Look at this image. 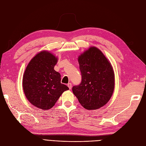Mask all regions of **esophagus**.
<instances>
[{
  "label": "esophagus",
  "instance_id": "esophagus-1",
  "mask_svg": "<svg viewBox=\"0 0 146 146\" xmlns=\"http://www.w3.org/2000/svg\"><path fill=\"white\" fill-rule=\"evenodd\" d=\"M68 86L69 87V88L70 90V89H71V88H72V84L70 83H69L68 84Z\"/></svg>",
  "mask_w": 146,
  "mask_h": 146
}]
</instances>
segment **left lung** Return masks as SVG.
Instances as JSON below:
<instances>
[{
  "instance_id": "obj_1",
  "label": "left lung",
  "mask_w": 146,
  "mask_h": 146,
  "mask_svg": "<svg viewBox=\"0 0 146 146\" xmlns=\"http://www.w3.org/2000/svg\"><path fill=\"white\" fill-rule=\"evenodd\" d=\"M82 74L72 92L83 107L97 110L110 100L114 88V74L108 60L99 48L91 47L78 57Z\"/></svg>"
}]
</instances>
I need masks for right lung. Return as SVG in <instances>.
<instances>
[{
	"label": "right lung",
	"instance_id": "right-lung-1",
	"mask_svg": "<svg viewBox=\"0 0 146 146\" xmlns=\"http://www.w3.org/2000/svg\"><path fill=\"white\" fill-rule=\"evenodd\" d=\"M58 58L43 50L30 60L23 78L26 98L35 107L48 110L54 107L63 92L69 88L61 83V75L54 70Z\"/></svg>",
	"mask_w": 146,
	"mask_h": 146
}]
</instances>
